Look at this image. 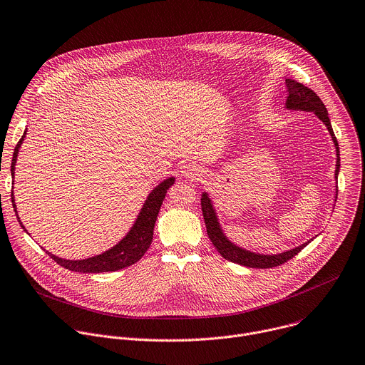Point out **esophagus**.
<instances>
[{
    "instance_id": "34e87169",
    "label": "esophagus",
    "mask_w": 365,
    "mask_h": 365,
    "mask_svg": "<svg viewBox=\"0 0 365 365\" xmlns=\"http://www.w3.org/2000/svg\"><path fill=\"white\" fill-rule=\"evenodd\" d=\"M182 175L192 180H202L205 178V170L200 166L187 163V165L182 166Z\"/></svg>"
}]
</instances>
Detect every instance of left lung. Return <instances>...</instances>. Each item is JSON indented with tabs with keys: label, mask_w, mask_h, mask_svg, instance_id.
<instances>
[{
	"label": "left lung",
	"mask_w": 365,
	"mask_h": 365,
	"mask_svg": "<svg viewBox=\"0 0 365 365\" xmlns=\"http://www.w3.org/2000/svg\"><path fill=\"white\" fill-rule=\"evenodd\" d=\"M287 83V90H288V97L285 101V108L287 110H299V111H311L314 113L322 123L325 125L334 148H335V153H336V162H335V196H334V202L336 200V195H338V173H339V148H338V142L335 139L332 126H331V120L328 117V111L327 107L324 106V103L321 101V98L308 87H305L304 84L298 83L297 80L292 78H285ZM202 212H203V219L206 223V230H207V236L212 240L213 247L216 248V251L227 261L244 265L248 268H274L278 267L287 261H289L291 258H294L298 252H301L311 240H307L305 244L295 247L292 250L279 252V254H261V252H254L250 250H245L239 247L237 244H235L233 240L229 239V236L225 233L220 220L217 217L213 200L210 199L207 192H202ZM317 237V236H315Z\"/></svg>",
	"instance_id": "8db88e82"
}]
</instances>
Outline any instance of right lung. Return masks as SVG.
I'll use <instances>...</instances> for the list:
<instances>
[{"instance_id": "1", "label": "right lung", "mask_w": 365, "mask_h": 365, "mask_svg": "<svg viewBox=\"0 0 365 365\" xmlns=\"http://www.w3.org/2000/svg\"><path fill=\"white\" fill-rule=\"evenodd\" d=\"M26 135H27V129L24 130V135L20 139V142L17 143L14 155H13V162H11V176L13 178L16 173L17 156H19L20 148L26 139ZM173 183H175V176H170V178L162 180L148 195L133 226L126 233V236L121 240H118L114 247L104 251L103 254H98V255H94L90 258H84V259H64V258H60V257L44 250L46 254L50 255L58 265L64 267L66 269H70L74 272H81V274L113 272V271L123 269V268H128V267L136 264L148 252V250L152 244L153 229H155V223H156L160 206L163 203V199L166 197L168 189ZM11 202H13V207H14V212L17 215V219H19L21 227L27 232V229L24 227V225L20 220V216L17 213V205H16L13 192H11Z\"/></svg>"}]
</instances>
